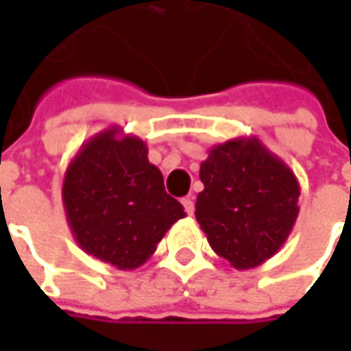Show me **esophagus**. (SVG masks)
I'll use <instances>...</instances> for the list:
<instances>
[{
  "instance_id": "esophagus-1",
  "label": "esophagus",
  "mask_w": 351,
  "mask_h": 351,
  "mask_svg": "<svg viewBox=\"0 0 351 351\" xmlns=\"http://www.w3.org/2000/svg\"><path fill=\"white\" fill-rule=\"evenodd\" d=\"M183 207H185V213L187 215H193L195 213V201H193V195H187L182 199Z\"/></svg>"
}]
</instances>
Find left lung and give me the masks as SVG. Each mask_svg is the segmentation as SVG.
Returning a JSON list of instances; mask_svg holds the SVG:
<instances>
[{
    "instance_id": "8db88e82",
    "label": "left lung",
    "mask_w": 351,
    "mask_h": 351,
    "mask_svg": "<svg viewBox=\"0 0 351 351\" xmlns=\"http://www.w3.org/2000/svg\"><path fill=\"white\" fill-rule=\"evenodd\" d=\"M199 178L205 189L197 195V223L221 258L252 269L281 250L299 217L301 187L258 136L215 144Z\"/></svg>"
}]
</instances>
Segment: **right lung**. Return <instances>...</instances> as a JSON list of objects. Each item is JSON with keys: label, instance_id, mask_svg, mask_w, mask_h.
Returning <instances> with one entry per match:
<instances>
[{"label": "right lung", "instance_id": "obj_1", "mask_svg": "<svg viewBox=\"0 0 351 351\" xmlns=\"http://www.w3.org/2000/svg\"><path fill=\"white\" fill-rule=\"evenodd\" d=\"M66 221L77 246L117 269H136L185 217L164 189L162 171L148 162L146 142L121 127L82 144L62 183Z\"/></svg>", "mask_w": 351, "mask_h": 351}]
</instances>
